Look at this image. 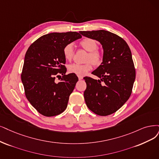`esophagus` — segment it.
Masks as SVG:
<instances>
[{
    "instance_id": "obj_1",
    "label": "esophagus",
    "mask_w": 159,
    "mask_h": 159,
    "mask_svg": "<svg viewBox=\"0 0 159 159\" xmlns=\"http://www.w3.org/2000/svg\"><path fill=\"white\" fill-rule=\"evenodd\" d=\"M78 78H79V80H82V79H83V76H81V75H79V76H78Z\"/></svg>"
}]
</instances>
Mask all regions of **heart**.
I'll return each mask as SVG.
<instances>
[{
  "label": "heart",
  "mask_w": 159,
  "mask_h": 159,
  "mask_svg": "<svg viewBox=\"0 0 159 159\" xmlns=\"http://www.w3.org/2000/svg\"><path fill=\"white\" fill-rule=\"evenodd\" d=\"M80 46L86 51L89 52L86 60L89 61L84 64L72 63L68 66V70L70 73L78 75H84L92 68V63L94 66H99L102 62L103 56L101 51L98 49V43L91 38H84L79 43ZM64 58L67 61H70L74 56V49L72 44H67L63 49Z\"/></svg>",
  "instance_id": "heart-1"
}]
</instances>
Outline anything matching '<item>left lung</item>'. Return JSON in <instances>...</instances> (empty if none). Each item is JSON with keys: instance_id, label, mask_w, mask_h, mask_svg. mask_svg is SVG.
<instances>
[{"instance_id": "1", "label": "left lung", "mask_w": 159, "mask_h": 159, "mask_svg": "<svg viewBox=\"0 0 159 159\" xmlns=\"http://www.w3.org/2000/svg\"><path fill=\"white\" fill-rule=\"evenodd\" d=\"M82 35L99 41L103 49V62L92 73L100 79L85 76V102L96 115L107 116L119 110L130 98L136 70L131 50L118 35L105 30L80 31Z\"/></svg>"}]
</instances>
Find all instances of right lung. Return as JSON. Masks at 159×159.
I'll use <instances>...</instances> for the list:
<instances>
[{"mask_svg":"<svg viewBox=\"0 0 159 159\" xmlns=\"http://www.w3.org/2000/svg\"><path fill=\"white\" fill-rule=\"evenodd\" d=\"M77 32L51 33L39 38L29 47L21 78L28 101L39 113L53 116L61 113L79 80L74 73L66 75L63 49L81 38ZM61 74L58 84L56 77Z\"/></svg>","mask_w":159,"mask_h":159,"instance_id":"add662e5","label":"right lung"}]
</instances>
